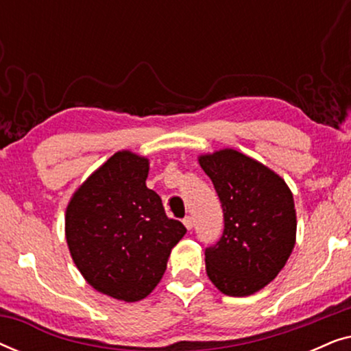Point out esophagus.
I'll return each mask as SVG.
<instances>
[{"mask_svg": "<svg viewBox=\"0 0 351 351\" xmlns=\"http://www.w3.org/2000/svg\"><path fill=\"white\" fill-rule=\"evenodd\" d=\"M184 225H185L186 230H191V228H193V219H191V217H185V219H184Z\"/></svg>", "mask_w": 351, "mask_h": 351, "instance_id": "obj_1", "label": "esophagus"}]
</instances>
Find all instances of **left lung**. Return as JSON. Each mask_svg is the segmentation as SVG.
Returning <instances> with one entry per match:
<instances>
[{
	"mask_svg": "<svg viewBox=\"0 0 351 351\" xmlns=\"http://www.w3.org/2000/svg\"><path fill=\"white\" fill-rule=\"evenodd\" d=\"M223 210V234L206 249V273L223 294L246 297L275 280L295 246L292 191L282 177L233 148L198 156Z\"/></svg>",
	"mask_w": 351,
	"mask_h": 351,
	"instance_id": "8db88e82",
	"label": "left lung"
}]
</instances>
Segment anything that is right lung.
Masks as SVG:
<instances>
[{
    "label": "right lung",
    "instance_id": "1",
    "mask_svg": "<svg viewBox=\"0 0 351 351\" xmlns=\"http://www.w3.org/2000/svg\"><path fill=\"white\" fill-rule=\"evenodd\" d=\"M148 158L114 153L81 184L65 210L71 258L88 285L117 300L145 299L186 228L147 189Z\"/></svg>",
    "mask_w": 351,
    "mask_h": 351
}]
</instances>
